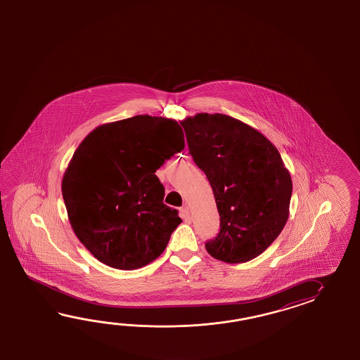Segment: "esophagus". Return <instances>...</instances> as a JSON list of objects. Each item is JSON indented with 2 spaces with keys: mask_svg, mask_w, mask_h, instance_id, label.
Segmentation results:
<instances>
[{
  "mask_svg": "<svg viewBox=\"0 0 360 360\" xmlns=\"http://www.w3.org/2000/svg\"><path fill=\"white\" fill-rule=\"evenodd\" d=\"M180 214H181V217H183L185 221H191V212H189V210H188V207H184L180 210Z\"/></svg>",
  "mask_w": 360,
  "mask_h": 360,
  "instance_id": "1",
  "label": "esophagus"
}]
</instances>
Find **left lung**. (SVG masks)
Instances as JSON below:
<instances>
[{"mask_svg": "<svg viewBox=\"0 0 360 360\" xmlns=\"http://www.w3.org/2000/svg\"><path fill=\"white\" fill-rule=\"evenodd\" d=\"M189 153L206 174L220 214V231L207 242L216 260L257 257L290 216L292 179L276 146L250 124L221 113L186 117Z\"/></svg>", "mask_w": 360, "mask_h": 360, "instance_id": "8db88e82", "label": "left lung"}]
</instances>
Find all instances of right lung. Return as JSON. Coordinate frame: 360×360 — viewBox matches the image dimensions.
Wrapping results in <instances>:
<instances>
[{
  "label": "right lung",
  "instance_id": "1",
  "mask_svg": "<svg viewBox=\"0 0 360 360\" xmlns=\"http://www.w3.org/2000/svg\"><path fill=\"white\" fill-rule=\"evenodd\" d=\"M185 146L175 120L135 115L100 124L78 146L61 180L72 229L95 259L143 268L183 221L163 203L155 171Z\"/></svg>",
  "mask_w": 360,
  "mask_h": 360
}]
</instances>
